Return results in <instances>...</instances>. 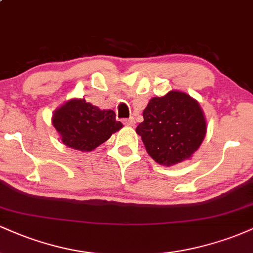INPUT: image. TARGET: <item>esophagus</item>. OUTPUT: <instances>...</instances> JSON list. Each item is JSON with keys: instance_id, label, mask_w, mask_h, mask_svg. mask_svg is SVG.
<instances>
[{"instance_id": "esophagus-1", "label": "esophagus", "mask_w": 253, "mask_h": 253, "mask_svg": "<svg viewBox=\"0 0 253 253\" xmlns=\"http://www.w3.org/2000/svg\"><path fill=\"white\" fill-rule=\"evenodd\" d=\"M124 124H125V125H126V126H128V127H132V126H134V125H135L134 118L125 119V120H124Z\"/></svg>"}]
</instances>
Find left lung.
Masks as SVG:
<instances>
[{"label": "left lung", "instance_id": "1", "mask_svg": "<svg viewBox=\"0 0 253 253\" xmlns=\"http://www.w3.org/2000/svg\"><path fill=\"white\" fill-rule=\"evenodd\" d=\"M143 118L136 134L141 136L153 161L165 167L190 159L207 133L205 113L199 102L179 90L151 98Z\"/></svg>", "mask_w": 253, "mask_h": 253}]
</instances>
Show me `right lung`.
Listing matches in <instances>:
<instances>
[{
  "label": "right lung",
  "instance_id": "right-lung-1",
  "mask_svg": "<svg viewBox=\"0 0 253 253\" xmlns=\"http://www.w3.org/2000/svg\"><path fill=\"white\" fill-rule=\"evenodd\" d=\"M52 125L70 149L90 152L123 128L112 109H100L84 98H70L54 110Z\"/></svg>",
  "mask_w": 253,
  "mask_h": 253
}]
</instances>
